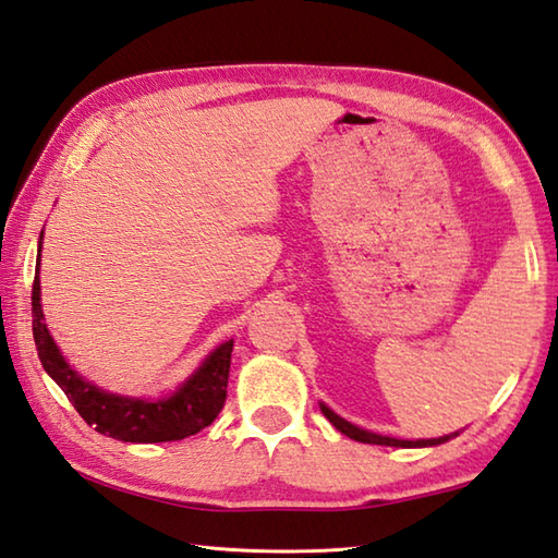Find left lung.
I'll list each match as a JSON object with an SVG mask.
<instances>
[{
    "label": "left lung",
    "mask_w": 558,
    "mask_h": 558,
    "mask_svg": "<svg viewBox=\"0 0 558 558\" xmlns=\"http://www.w3.org/2000/svg\"><path fill=\"white\" fill-rule=\"evenodd\" d=\"M320 410L323 415L330 420V423L340 429L342 435H347L350 439H356V442H364V445H384V447H435V445H442L447 442V439L451 435H445V437H437V439H396V437H386V435H376V433H369V429H362L356 427L352 423H347L344 417H340L338 413H332V410L328 405L320 403Z\"/></svg>",
    "instance_id": "left-lung-1"
}]
</instances>
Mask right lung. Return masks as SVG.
Segmentation results:
<instances>
[{
    "label": "right lung",
    "mask_w": 558,
    "mask_h": 558,
    "mask_svg": "<svg viewBox=\"0 0 558 558\" xmlns=\"http://www.w3.org/2000/svg\"><path fill=\"white\" fill-rule=\"evenodd\" d=\"M40 240H44V233H40ZM31 315H34V340L40 364L52 381L65 391L70 403L84 417V423L101 435L121 439V442H174V439L202 433L226 405L233 340L218 344L172 396L160 398V401H145V398L104 391V388L82 378L65 362L56 340L50 338L48 325L44 323L38 275L34 277V291H31Z\"/></svg>",
    "instance_id": "1"
}]
</instances>
